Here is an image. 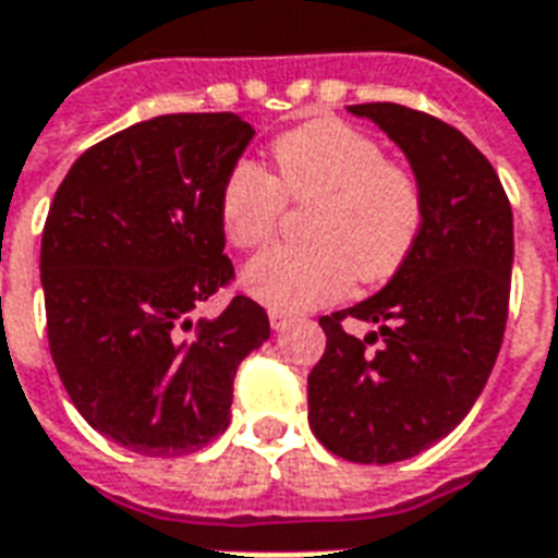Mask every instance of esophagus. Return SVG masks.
Here are the masks:
<instances>
[{
  "instance_id": "34e87169",
  "label": "esophagus",
  "mask_w": 558,
  "mask_h": 558,
  "mask_svg": "<svg viewBox=\"0 0 558 558\" xmlns=\"http://www.w3.org/2000/svg\"><path fill=\"white\" fill-rule=\"evenodd\" d=\"M295 322V316L292 313H280V310H271L269 313V325L275 327V330H283V327H289Z\"/></svg>"
}]
</instances>
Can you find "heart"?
<instances>
[{"label": "heart", "mask_w": 558, "mask_h": 558, "mask_svg": "<svg viewBox=\"0 0 558 558\" xmlns=\"http://www.w3.org/2000/svg\"><path fill=\"white\" fill-rule=\"evenodd\" d=\"M275 175L240 160L219 193L222 231L236 248L271 240L283 202H310L307 242L278 245L242 269V287L271 310L298 313L342 295L354 275L380 283L401 269L424 225V195L410 169L383 160L363 131L316 119L271 146Z\"/></svg>", "instance_id": "heart-1"}]
</instances>
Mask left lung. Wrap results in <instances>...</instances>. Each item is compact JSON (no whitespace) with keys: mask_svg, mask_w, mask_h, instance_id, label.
<instances>
[{"mask_svg":"<svg viewBox=\"0 0 558 558\" xmlns=\"http://www.w3.org/2000/svg\"><path fill=\"white\" fill-rule=\"evenodd\" d=\"M348 113L372 119L407 155L424 225L377 295L318 318L327 348L307 377L310 427L336 457L389 465L445 439L495 368L515 254L512 207L495 166L448 122L392 101ZM345 317L375 330L360 340Z\"/></svg>","mask_w":558,"mask_h":558,"instance_id":"obj_1","label":"left lung"}]
</instances>
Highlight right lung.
Segmentation results:
<instances>
[{
    "label": "right lung",
    "instance_id": "1",
    "mask_svg": "<svg viewBox=\"0 0 558 558\" xmlns=\"http://www.w3.org/2000/svg\"><path fill=\"white\" fill-rule=\"evenodd\" d=\"M254 137L236 113H166L101 140L52 198L40 283L54 368L93 430L143 457H181L231 424L233 374L269 339L236 295L219 193Z\"/></svg>",
    "mask_w": 558,
    "mask_h": 558
}]
</instances>
